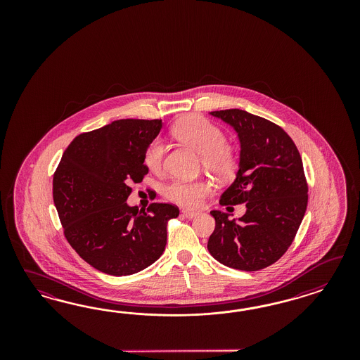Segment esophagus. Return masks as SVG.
Wrapping results in <instances>:
<instances>
[{"label":"esophagus","instance_id":"34e87169","mask_svg":"<svg viewBox=\"0 0 360 360\" xmlns=\"http://www.w3.org/2000/svg\"><path fill=\"white\" fill-rule=\"evenodd\" d=\"M182 214H184V217L187 219H194L199 215V212H195V211H188V210H184V211H182Z\"/></svg>","mask_w":360,"mask_h":360}]
</instances>
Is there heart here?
Listing matches in <instances>:
<instances>
[{"label": "heart", "mask_w": 360, "mask_h": 360, "mask_svg": "<svg viewBox=\"0 0 360 360\" xmlns=\"http://www.w3.org/2000/svg\"><path fill=\"white\" fill-rule=\"evenodd\" d=\"M175 139L200 154L202 165L208 173L224 179L235 173L239 157L235 146L226 142L224 133L199 116H188L175 122L172 128ZM165 145L154 140L146 149L143 164L152 172L160 173L164 165ZM211 193V185L205 179L182 181L174 179L165 188V195L184 207L195 208Z\"/></svg>", "instance_id": "1"}]
</instances>
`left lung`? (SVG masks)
I'll return each mask as SVG.
<instances>
[{
	"mask_svg": "<svg viewBox=\"0 0 360 360\" xmlns=\"http://www.w3.org/2000/svg\"><path fill=\"white\" fill-rule=\"evenodd\" d=\"M229 124L240 142L239 170L220 195L221 206L245 203L239 219L214 210L207 243L223 265L253 272L277 262L295 239L305 215L307 185L293 140L278 125L241 109L210 112Z\"/></svg>",
	"mask_w": 360,
	"mask_h": 360,
	"instance_id": "left-lung-1",
	"label": "left lung"
}]
</instances>
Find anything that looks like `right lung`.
Here are the masks:
<instances>
[{
  "instance_id": "obj_1",
  "label": "right lung",
  "mask_w": 360,
  "mask_h": 360,
  "mask_svg": "<svg viewBox=\"0 0 360 360\" xmlns=\"http://www.w3.org/2000/svg\"><path fill=\"white\" fill-rule=\"evenodd\" d=\"M161 128L162 120L125 119L82 133L55 170L53 198L65 239L100 272L129 276L164 253L178 207L152 203L145 211L127 203L131 184L149 172L143 157Z\"/></svg>"
}]
</instances>
